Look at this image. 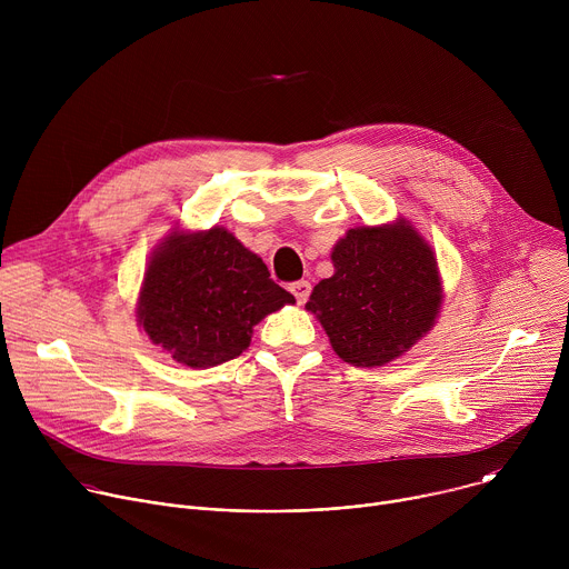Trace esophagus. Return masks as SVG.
Returning a JSON list of instances; mask_svg holds the SVG:
<instances>
[{
	"instance_id": "34e87169",
	"label": "esophagus",
	"mask_w": 569,
	"mask_h": 569,
	"mask_svg": "<svg viewBox=\"0 0 569 569\" xmlns=\"http://www.w3.org/2000/svg\"><path fill=\"white\" fill-rule=\"evenodd\" d=\"M290 292L295 295L297 303H303V301L308 299V295H310V283H308V281H295V283L290 286Z\"/></svg>"
}]
</instances>
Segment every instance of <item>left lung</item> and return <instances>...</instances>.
Listing matches in <instances>:
<instances>
[{"label": "left lung", "mask_w": 569, "mask_h": 569, "mask_svg": "<svg viewBox=\"0 0 569 569\" xmlns=\"http://www.w3.org/2000/svg\"><path fill=\"white\" fill-rule=\"evenodd\" d=\"M331 261L333 277L312 288L306 310L345 362L382 367L435 327L443 297L437 257L405 218L349 229Z\"/></svg>", "instance_id": "1"}]
</instances>
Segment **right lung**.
Segmentation results:
<instances>
[{
  "label": "right lung",
  "instance_id": "1",
  "mask_svg": "<svg viewBox=\"0 0 569 569\" xmlns=\"http://www.w3.org/2000/svg\"><path fill=\"white\" fill-rule=\"evenodd\" d=\"M286 303L295 297L224 227L176 229L148 261L137 321L173 360L207 369L238 358L257 323Z\"/></svg>",
  "mask_w": 569,
  "mask_h": 569
}]
</instances>
